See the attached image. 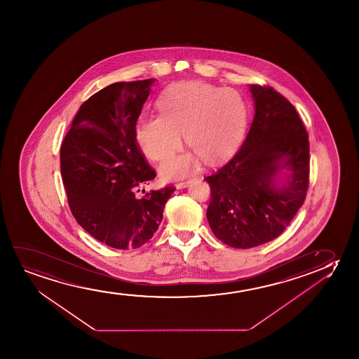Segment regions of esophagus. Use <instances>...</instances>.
<instances>
[{
  "label": "esophagus",
  "instance_id": "esophagus-1",
  "mask_svg": "<svg viewBox=\"0 0 359 359\" xmlns=\"http://www.w3.org/2000/svg\"><path fill=\"white\" fill-rule=\"evenodd\" d=\"M189 184H190L189 182H177L175 187H177V189H185V187H189Z\"/></svg>",
  "mask_w": 359,
  "mask_h": 359
}]
</instances>
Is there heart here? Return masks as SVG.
I'll return each mask as SVG.
<instances>
[{
	"label": "heart",
	"instance_id": "obj_1",
	"mask_svg": "<svg viewBox=\"0 0 359 359\" xmlns=\"http://www.w3.org/2000/svg\"><path fill=\"white\" fill-rule=\"evenodd\" d=\"M159 116L143 118L135 140L146 157L162 161L179 151L184 133L194 152L169 158L159 167L164 179L195 172L201 159L221 163L239 142L246 123L244 102L236 90L205 82H180L163 92L157 102Z\"/></svg>",
	"mask_w": 359,
	"mask_h": 359
}]
</instances>
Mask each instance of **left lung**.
Returning a JSON list of instances; mask_svg holds the SVG:
<instances>
[{"label":"left lung","mask_w":359,"mask_h":359,"mask_svg":"<svg viewBox=\"0 0 359 359\" xmlns=\"http://www.w3.org/2000/svg\"><path fill=\"white\" fill-rule=\"evenodd\" d=\"M255 115L236 156L211 177L207 221L226 245L273 241L303 205L309 185V140L294 107L271 87L250 84Z\"/></svg>","instance_id":"left-lung-1"}]
</instances>
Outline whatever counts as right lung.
Listing matches in <instances>:
<instances>
[{
	"label": "right lung",
	"instance_id": "obj_1",
	"mask_svg": "<svg viewBox=\"0 0 359 359\" xmlns=\"http://www.w3.org/2000/svg\"><path fill=\"white\" fill-rule=\"evenodd\" d=\"M154 81L116 82L93 94L81 105L60 149L62 182L76 221L120 250L137 249L154 236L175 191L167 187L135 196L138 187L156 177L135 140Z\"/></svg>",
	"mask_w": 359,
	"mask_h": 359
}]
</instances>
